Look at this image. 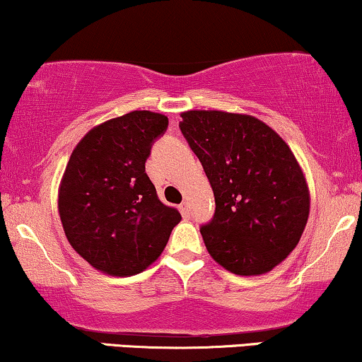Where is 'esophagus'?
I'll return each instance as SVG.
<instances>
[{
    "instance_id": "esophagus-1",
    "label": "esophagus",
    "mask_w": 362,
    "mask_h": 362,
    "mask_svg": "<svg viewBox=\"0 0 362 362\" xmlns=\"http://www.w3.org/2000/svg\"><path fill=\"white\" fill-rule=\"evenodd\" d=\"M180 211H181V214L185 216V217H187L191 214V204L187 201H185V202H181V206H180Z\"/></svg>"
}]
</instances>
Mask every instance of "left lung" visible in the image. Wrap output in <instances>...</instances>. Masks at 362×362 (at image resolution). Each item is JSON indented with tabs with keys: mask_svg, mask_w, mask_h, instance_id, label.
<instances>
[{
	"mask_svg": "<svg viewBox=\"0 0 362 362\" xmlns=\"http://www.w3.org/2000/svg\"><path fill=\"white\" fill-rule=\"evenodd\" d=\"M181 117L182 136L214 191V216L201 226L207 252L235 275L267 274L295 249L308 221L298 161L255 117L219 110Z\"/></svg>",
	"mask_w": 362,
	"mask_h": 362,
	"instance_id": "8db88e82",
	"label": "left lung"
}]
</instances>
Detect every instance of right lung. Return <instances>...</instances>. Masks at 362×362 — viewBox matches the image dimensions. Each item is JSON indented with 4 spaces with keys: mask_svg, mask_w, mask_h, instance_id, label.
Masks as SVG:
<instances>
[{
    "mask_svg": "<svg viewBox=\"0 0 362 362\" xmlns=\"http://www.w3.org/2000/svg\"><path fill=\"white\" fill-rule=\"evenodd\" d=\"M168 117L135 110L92 128L72 151L59 189L67 240L108 275L140 274L153 264L181 221L163 204L145 171Z\"/></svg>",
    "mask_w": 362,
    "mask_h": 362,
    "instance_id": "right-lung-1",
    "label": "right lung"
}]
</instances>
